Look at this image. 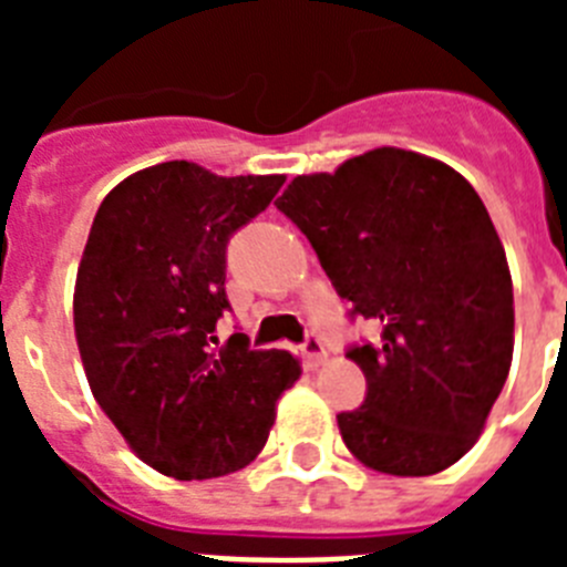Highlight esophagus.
Returning a JSON list of instances; mask_svg holds the SVG:
<instances>
[{
    "label": "esophagus",
    "mask_w": 567,
    "mask_h": 567,
    "mask_svg": "<svg viewBox=\"0 0 567 567\" xmlns=\"http://www.w3.org/2000/svg\"><path fill=\"white\" fill-rule=\"evenodd\" d=\"M300 358H303V365H307V369H318V365L327 360V346H323V340H320L318 334H309V338L300 343Z\"/></svg>",
    "instance_id": "1"
}]
</instances>
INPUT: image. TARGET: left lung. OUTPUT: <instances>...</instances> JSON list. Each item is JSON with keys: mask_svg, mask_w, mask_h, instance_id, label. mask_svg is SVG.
<instances>
[{"mask_svg": "<svg viewBox=\"0 0 567 567\" xmlns=\"http://www.w3.org/2000/svg\"><path fill=\"white\" fill-rule=\"evenodd\" d=\"M275 207L307 235L349 318L380 327L349 346L365 400L340 412L363 465L425 477L483 432L514 352V289L499 235L463 175L378 147L332 175H298Z\"/></svg>", "mask_w": 567, "mask_h": 567, "instance_id": "obj_1", "label": "left lung"}]
</instances>
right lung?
Segmentation results:
<instances>
[{
    "instance_id": "1",
    "label": "right lung",
    "mask_w": 567,
    "mask_h": 567,
    "mask_svg": "<svg viewBox=\"0 0 567 567\" xmlns=\"http://www.w3.org/2000/svg\"><path fill=\"white\" fill-rule=\"evenodd\" d=\"M284 175L224 178L189 162L107 193L76 275L73 323L93 398L138 457L175 480L224 477L258 457L275 400L300 378L284 349L218 340L227 244Z\"/></svg>"
}]
</instances>
